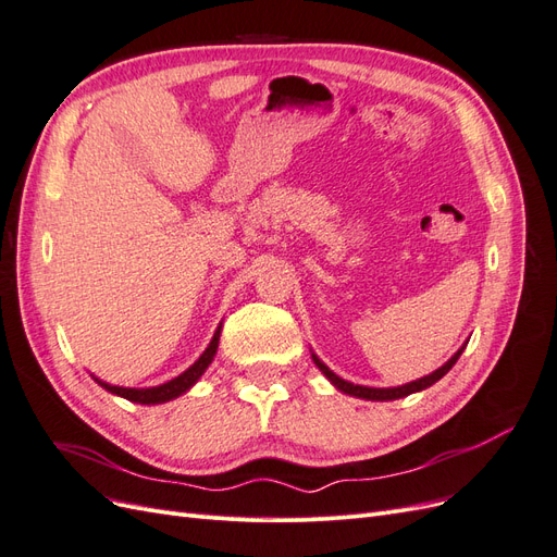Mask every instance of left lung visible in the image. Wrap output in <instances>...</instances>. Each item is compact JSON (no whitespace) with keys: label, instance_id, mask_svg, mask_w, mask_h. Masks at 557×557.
Listing matches in <instances>:
<instances>
[{"label":"left lung","instance_id":"obj_1","mask_svg":"<svg viewBox=\"0 0 557 557\" xmlns=\"http://www.w3.org/2000/svg\"><path fill=\"white\" fill-rule=\"evenodd\" d=\"M462 350H465V346L455 352V356L446 362V364H442L440 369H436V372H432L430 376H423V379H418V381H411V383H404V385H397V387H367V385H356V383H348V381H344V379H339L336 376L330 367H325L323 362H320L315 356H311L313 358V362H315V367L320 369V372H323L330 381H332V385L334 387H339L342 393H346V395H352V397H362V399H372V401H387V399H399V397H407V395H411V393H418V391H425V387H430L432 383H436L440 381L442 376H446L448 374V369L458 362V358L462 356Z\"/></svg>","mask_w":557,"mask_h":557}]
</instances>
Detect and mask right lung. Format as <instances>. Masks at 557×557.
Listing matches in <instances>:
<instances>
[{"instance_id":"obj_1","label":"right lung","mask_w":557,"mask_h":557,"mask_svg":"<svg viewBox=\"0 0 557 557\" xmlns=\"http://www.w3.org/2000/svg\"><path fill=\"white\" fill-rule=\"evenodd\" d=\"M218 342H221V325H218L211 344L207 346L205 352H201L199 360L193 367L185 369L181 376L166 381L162 385H156V387H121V385H111V383H104V381H99V379H95V381L102 385L104 391H109V393H113L117 397H125L129 401H137V404H164V401H170V399H176L183 393H188L190 387L199 381V376L207 372V367L211 364L215 350H218Z\"/></svg>"}]
</instances>
